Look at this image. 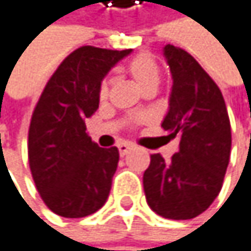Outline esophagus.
<instances>
[{
  "instance_id": "esophagus-1",
  "label": "esophagus",
  "mask_w": 251,
  "mask_h": 251,
  "mask_svg": "<svg viewBox=\"0 0 251 251\" xmlns=\"http://www.w3.org/2000/svg\"><path fill=\"white\" fill-rule=\"evenodd\" d=\"M131 149H132V146L128 144V143H122V144H119V153H120V156H122V157H123V156H126V154L129 153Z\"/></svg>"
}]
</instances>
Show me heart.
I'll list each match as a JSON object with an SVG mask.
<instances>
[{
	"instance_id": "obj_1",
	"label": "heart",
	"mask_w": 251,
	"mask_h": 251,
	"mask_svg": "<svg viewBox=\"0 0 251 251\" xmlns=\"http://www.w3.org/2000/svg\"><path fill=\"white\" fill-rule=\"evenodd\" d=\"M125 71L138 84V87L143 92L151 91V89L156 91L160 80V70L157 62L150 55H147V53H140V55L134 56L125 65ZM108 95H110V81L104 78L98 86V98L100 101H105ZM141 120L143 119H137L135 122L140 123Z\"/></svg>"
}]
</instances>
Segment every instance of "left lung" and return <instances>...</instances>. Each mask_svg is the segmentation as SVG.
<instances>
[{"label":"left lung","instance_id":"obj_1","mask_svg":"<svg viewBox=\"0 0 251 251\" xmlns=\"http://www.w3.org/2000/svg\"><path fill=\"white\" fill-rule=\"evenodd\" d=\"M173 74L170 110L162 122L167 140H178L170 162L150 154L143 184L149 207L159 216L187 220L204 213L219 195L230 156V122L219 86L192 55L167 44Z\"/></svg>","mask_w":251,"mask_h":251}]
</instances>
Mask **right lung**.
Returning <instances> with one entry per match:
<instances>
[{
  "instance_id": "right-lung-1",
  "label": "right lung",
  "mask_w": 251,
  "mask_h": 251,
  "mask_svg": "<svg viewBox=\"0 0 251 251\" xmlns=\"http://www.w3.org/2000/svg\"><path fill=\"white\" fill-rule=\"evenodd\" d=\"M129 51L78 47L49 78L34 108L29 168L41 200L58 216L86 217L108 198L119 150L98 147L86 132V119L98 110L101 80Z\"/></svg>"
}]
</instances>
